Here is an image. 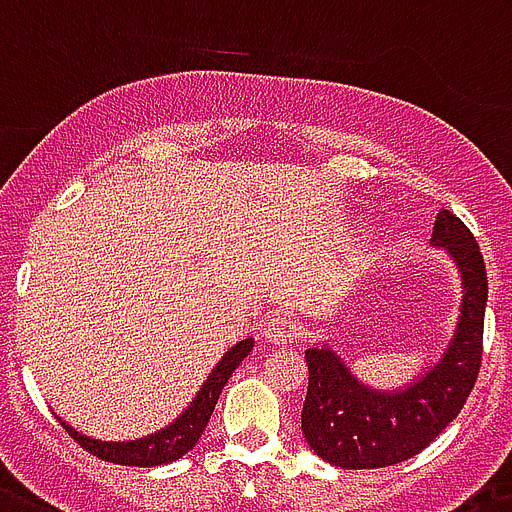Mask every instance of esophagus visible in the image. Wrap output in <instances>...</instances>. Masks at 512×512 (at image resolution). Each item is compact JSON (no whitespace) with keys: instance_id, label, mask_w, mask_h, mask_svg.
<instances>
[{"instance_id":"34e87169","label":"esophagus","mask_w":512,"mask_h":512,"mask_svg":"<svg viewBox=\"0 0 512 512\" xmlns=\"http://www.w3.org/2000/svg\"><path fill=\"white\" fill-rule=\"evenodd\" d=\"M263 336L265 341L273 343V346H286V343H294L296 338L302 336V328H299V322L291 320V317L276 315L273 320L265 322Z\"/></svg>"}]
</instances>
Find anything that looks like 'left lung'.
Masks as SVG:
<instances>
[{"label":"left lung","instance_id":"1","mask_svg":"<svg viewBox=\"0 0 512 512\" xmlns=\"http://www.w3.org/2000/svg\"><path fill=\"white\" fill-rule=\"evenodd\" d=\"M432 247L445 249L461 278L458 317L435 362L398 388H372L328 341L304 351L309 367L302 432L322 461L338 468H382L422 453L461 414L482 364L487 270L474 234L442 210Z\"/></svg>","mask_w":512,"mask_h":512}]
</instances>
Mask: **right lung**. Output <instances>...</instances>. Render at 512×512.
Listing matches in <instances>:
<instances>
[{
  "label": "right lung",
  "mask_w": 512,
  "mask_h": 512,
  "mask_svg": "<svg viewBox=\"0 0 512 512\" xmlns=\"http://www.w3.org/2000/svg\"><path fill=\"white\" fill-rule=\"evenodd\" d=\"M255 341L252 338H244V341L234 343L226 354L218 359V364L210 369L208 380L200 385V390L195 393L187 409L176 416L174 422H169L166 427L150 432V435L135 437V440H96V437L83 435L77 432L72 424H67L62 416H57L59 424H62L70 437H75V442H80L88 453H93L101 461L119 463V466H163V463H171L176 458L190 453L197 445L200 435L208 427L213 409H216L218 395H221L223 385L229 382V377L234 375V369L244 362V356L252 351Z\"/></svg>",
  "instance_id": "obj_1"
}]
</instances>
